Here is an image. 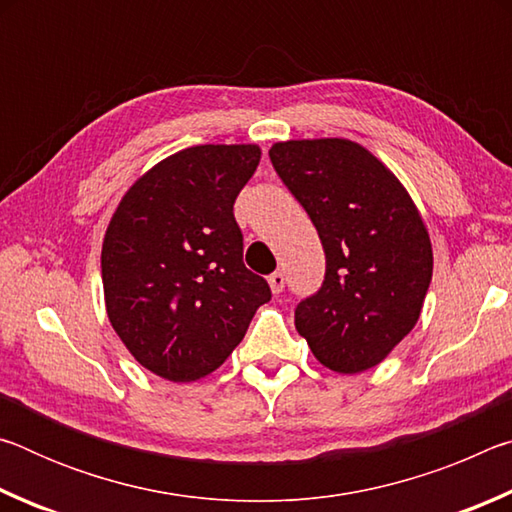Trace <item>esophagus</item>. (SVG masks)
Instances as JSON below:
<instances>
[{"instance_id": "1", "label": "esophagus", "mask_w": 512, "mask_h": 512, "mask_svg": "<svg viewBox=\"0 0 512 512\" xmlns=\"http://www.w3.org/2000/svg\"><path fill=\"white\" fill-rule=\"evenodd\" d=\"M268 284H271V291L277 296V293H282V289H284V275L280 271L271 273L268 275Z\"/></svg>"}]
</instances>
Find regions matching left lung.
Masks as SVG:
<instances>
[{
    "instance_id": "obj_1",
    "label": "left lung",
    "mask_w": 512,
    "mask_h": 512,
    "mask_svg": "<svg viewBox=\"0 0 512 512\" xmlns=\"http://www.w3.org/2000/svg\"><path fill=\"white\" fill-rule=\"evenodd\" d=\"M282 183L325 250V280L296 307L314 357L354 375L388 357L418 323L433 253L418 207L361 144L339 137L271 146Z\"/></svg>"
}]
</instances>
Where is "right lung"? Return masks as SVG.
Returning a JSON list of instances; mask_svg holds the SVG:
<instances>
[{
    "mask_svg": "<svg viewBox=\"0 0 512 512\" xmlns=\"http://www.w3.org/2000/svg\"><path fill=\"white\" fill-rule=\"evenodd\" d=\"M262 158L255 144H203L155 164L121 198L101 250L110 325L146 370L210 375L271 300L244 264L235 201Z\"/></svg>",
    "mask_w": 512,
    "mask_h": 512,
    "instance_id": "obj_1",
    "label": "right lung"
}]
</instances>
